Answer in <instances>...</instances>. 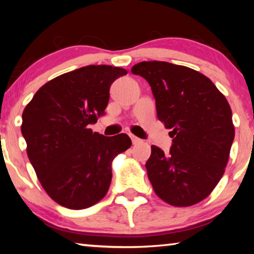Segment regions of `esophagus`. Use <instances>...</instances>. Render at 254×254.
I'll use <instances>...</instances> for the list:
<instances>
[{"instance_id": "obj_1", "label": "esophagus", "mask_w": 254, "mask_h": 254, "mask_svg": "<svg viewBox=\"0 0 254 254\" xmlns=\"http://www.w3.org/2000/svg\"><path fill=\"white\" fill-rule=\"evenodd\" d=\"M131 140H132V143H133V144H137V143L142 142V140L139 139V137L134 136V135H131Z\"/></svg>"}]
</instances>
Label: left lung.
I'll use <instances>...</instances> for the list:
<instances>
[{"instance_id":"left-lung-1","label":"left lung","mask_w":254,"mask_h":254,"mask_svg":"<svg viewBox=\"0 0 254 254\" xmlns=\"http://www.w3.org/2000/svg\"><path fill=\"white\" fill-rule=\"evenodd\" d=\"M131 71L151 86L159 121L174 137L169 154L151 145L145 168L154 192L176 207L199 203L229 161L235 135L229 102L208 77L186 66L154 60Z\"/></svg>"}]
</instances>
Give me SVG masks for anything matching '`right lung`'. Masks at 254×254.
Here are the masks:
<instances>
[{"label":"right lung","mask_w":254,"mask_h":254,"mask_svg":"<svg viewBox=\"0 0 254 254\" xmlns=\"http://www.w3.org/2000/svg\"><path fill=\"white\" fill-rule=\"evenodd\" d=\"M127 69L91 65L41 86L22 113L21 132L42 188L56 203L84 209L106 195L112 161L131 147L124 133L104 136L89 128L104 114L110 87Z\"/></svg>","instance_id":"add662e5"}]
</instances>
